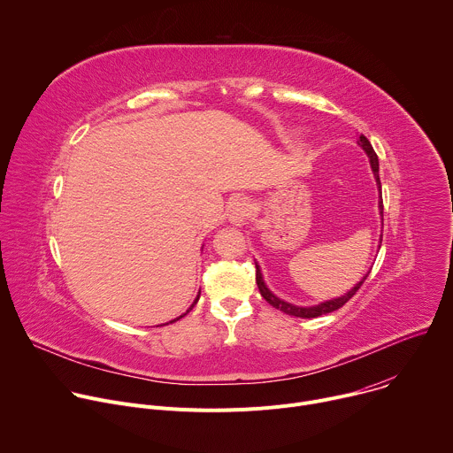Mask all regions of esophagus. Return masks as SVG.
I'll list each match as a JSON object with an SVG mask.
<instances>
[{
	"label": "esophagus",
	"mask_w": 453,
	"mask_h": 453,
	"mask_svg": "<svg viewBox=\"0 0 453 453\" xmlns=\"http://www.w3.org/2000/svg\"><path fill=\"white\" fill-rule=\"evenodd\" d=\"M250 215V204L245 199H234L229 206V222L233 226H245Z\"/></svg>",
	"instance_id": "34e87169"
}]
</instances>
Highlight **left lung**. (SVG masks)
<instances>
[{
    "label": "left lung",
    "mask_w": 453,
    "mask_h": 453,
    "mask_svg": "<svg viewBox=\"0 0 453 453\" xmlns=\"http://www.w3.org/2000/svg\"><path fill=\"white\" fill-rule=\"evenodd\" d=\"M357 143L360 145V149H362V150L365 152V156L369 157V165H371V170H372V173H374V180H376L378 191L381 193V184H380V175H378V156H376V152L372 150L369 140H367L364 134L358 136ZM378 211H380V219H381V226H383V203H381V197H380V201H378ZM380 243H381V236H380ZM378 249H380V245H378ZM254 264H256V283H257V288H260L262 297H264L269 304H273L274 308H278V310H281V311H285V313H288V315L303 317V319H313V317H319V315H325V313H330V311L339 310L341 306H344V304L357 294V290L362 287V283H364V281L367 280V276H369V273L364 274L362 280H360L351 290H348L346 294H342V296H339V297H332V299H326V301L311 304V306H301V304H292V303H288V301L278 297V296L267 287V283H265V280H264V274H262V267L257 265L256 260H254Z\"/></svg>",
    "instance_id": "1"
}]
</instances>
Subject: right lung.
Listing matches in <instances>:
<instances>
[{"label": "right lung", "instance_id": "right-lung-1", "mask_svg": "<svg viewBox=\"0 0 453 453\" xmlns=\"http://www.w3.org/2000/svg\"><path fill=\"white\" fill-rule=\"evenodd\" d=\"M199 297H201V290H199V294H197V297H196V299H193V303H191V306H189V308H188V310H186V313H188V311H189V310H191V308H193V306H196V304H197V301H199ZM186 313H182V315H179V317H177V319H173V320H170V322H175V320H179V319H180V317H184V315H186Z\"/></svg>", "mask_w": 453, "mask_h": 453}]
</instances>
